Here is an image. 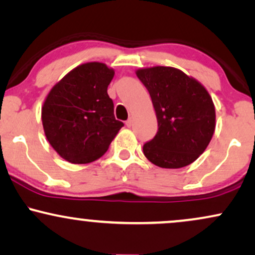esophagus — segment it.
Instances as JSON below:
<instances>
[{
  "label": "esophagus",
  "mask_w": 255,
  "mask_h": 255,
  "mask_svg": "<svg viewBox=\"0 0 255 255\" xmlns=\"http://www.w3.org/2000/svg\"><path fill=\"white\" fill-rule=\"evenodd\" d=\"M126 126H127V127L128 128H129V127H131V126H133V119H128V120L127 121H126Z\"/></svg>",
  "instance_id": "esophagus-1"
}]
</instances>
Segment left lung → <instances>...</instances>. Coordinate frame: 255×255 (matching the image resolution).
<instances>
[{
    "label": "left lung",
    "instance_id": "obj_1",
    "mask_svg": "<svg viewBox=\"0 0 255 255\" xmlns=\"http://www.w3.org/2000/svg\"><path fill=\"white\" fill-rule=\"evenodd\" d=\"M157 119V133L143 154L161 168H181L204 153L215 129V108L204 86L180 69L151 67L136 70Z\"/></svg>",
    "mask_w": 255,
    "mask_h": 255
}]
</instances>
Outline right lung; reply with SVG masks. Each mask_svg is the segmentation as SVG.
Here are the masks:
<instances>
[{
	"label": "right lung",
	"mask_w": 255,
	"mask_h": 255,
	"mask_svg": "<svg viewBox=\"0 0 255 255\" xmlns=\"http://www.w3.org/2000/svg\"><path fill=\"white\" fill-rule=\"evenodd\" d=\"M114 69L88 62L51 88L42 107V125L51 147L72 163H89L107 151L124 124L114 117L107 88Z\"/></svg>",
	"instance_id": "right-lung-1"
}]
</instances>
